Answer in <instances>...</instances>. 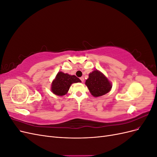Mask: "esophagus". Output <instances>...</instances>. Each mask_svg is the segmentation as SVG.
<instances>
[{
	"mask_svg": "<svg viewBox=\"0 0 157 157\" xmlns=\"http://www.w3.org/2000/svg\"><path fill=\"white\" fill-rule=\"evenodd\" d=\"M80 80H81L82 81V82H84V77H80Z\"/></svg>",
	"mask_w": 157,
	"mask_h": 157,
	"instance_id": "obj_1",
	"label": "esophagus"
}]
</instances>
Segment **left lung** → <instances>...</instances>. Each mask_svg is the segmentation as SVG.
<instances>
[{"label": "left lung", "mask_w": 157, "mask_h": 157, "mask_svg": "<svg viewBox=\"0 0 157 157\" xmlns=\"http://www.w3.org/2000/svg\"><path fill=\"white\" fill-rule=\"evenodd\" d=\"M86 85L89 91L94 97H99L111 91L112 84L106 76L97 69L93 71L88 75L86 80Z\"/></svg>", "instance_id": "8db88e82"}]
</instances>
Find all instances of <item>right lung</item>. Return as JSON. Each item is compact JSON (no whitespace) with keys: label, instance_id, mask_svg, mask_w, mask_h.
Here are the masks:
<instances>
[{"label":"right lung","instance_id":"1","mask_svg":"<svg viewBox=\"0 0 157 157\" xmlns=\"http://www.w3.org/2000/svg\"><path fill=\"white\" fill-rule=\"evenodd\" d=\"M77 82H81V80L75 75H69L59 71L52 82L51 91L57 96H63L67 94L71 84Z\"/></svg>","mask_w":157,"mask_h":157}]
</instances>
